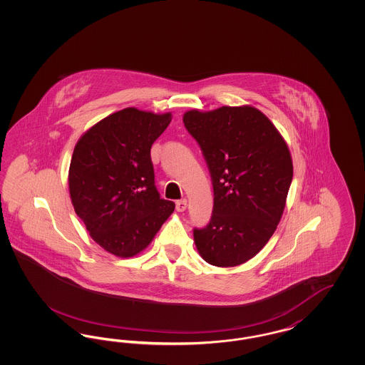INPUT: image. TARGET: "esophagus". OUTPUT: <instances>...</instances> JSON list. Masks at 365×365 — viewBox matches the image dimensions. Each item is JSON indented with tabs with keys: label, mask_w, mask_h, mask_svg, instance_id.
Returning a JSON list of instances; mask_svg holds the SVG:
<instances>
[{
	"label": "esophagus",
	"mask_w": 365,
	"mask_h": 365,
	"mask_svg": "<svg viewBox=\"0 0 365 365\" xmlns=\"http://www.w3.org/2000/svg\"><path fill=\"white\" fill-rule=\"evenodd\" d=\"M187 208V201L186 200H179L176 201V210L178 212H185Z\"/></svg>",
	"instance_id": "obj_1"
}]
</instances>
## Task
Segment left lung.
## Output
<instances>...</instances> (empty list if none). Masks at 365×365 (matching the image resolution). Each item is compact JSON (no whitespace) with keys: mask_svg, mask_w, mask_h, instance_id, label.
<instances>
[{"mask_svg":"<svg viewBox=\"0 0 365 365\" xmlns=\"http://www.w3.org/2000/svg\"><path fill=\"white\" fill-rule=\"evenodd\" d=\"M183 123L202 152L213 186L210 220L192 230L194 242L210 265H240L277 230L293 179L289 148L252 106L189 110Z\"/></svg>","mask_w":365,"mask_h":365,"instance_id":"obj_1","label":"left lung"}]
</instances>
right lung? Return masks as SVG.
Wrapping results in <instances>:
<instances>
[{
    "mask_svg": "<svg viewBox=\"0 0 365 365\" xmlns=\"http://www.w3.org/2000/svg\"><path fill=\"white\" fill-rule=\"evenodd\" d=\"M170 122L171 113L125 108L93 125L73 149L72 205L91 238L115 256L143 250L174 212L157 191L150 157Z\"/></svg>",
    "mask_w": 365,
    "mask_h": 365,
    "instance_id": "obj_1",
    "label": "right lung"
}]
</instances>
